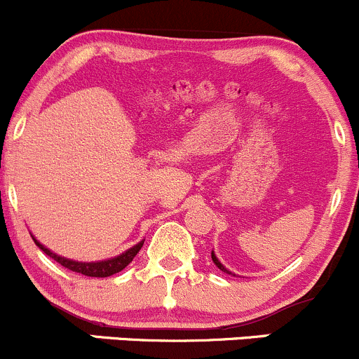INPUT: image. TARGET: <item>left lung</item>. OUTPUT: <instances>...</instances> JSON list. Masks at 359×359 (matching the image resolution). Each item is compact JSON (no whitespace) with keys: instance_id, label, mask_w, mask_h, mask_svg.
Listing matches in <instances>:
<instances>
[{"instance_id":"left-lung-1","label":"left lung","mask_w":359,"mask_h":359,"mask_svg":"<svg viewBox=\"0 0 359 359\" xmlns=\"http://www.w3.org/2000/svg\"><path fill=\"white\" fill-rule=\"evenodd\" d=\"M212 262H214V264H215V265H217V267H219V269H221V271H222V272H226V273H231V276H236V273H233V272H229V271H227V269L224 267V265H222V264H221V262H219V260H217V257H215V253H214V252H212Z\"/></svg>"}]
</instances>
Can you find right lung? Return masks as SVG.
I'll return each instance as SVG.
<instances>
[{"label": "right lung", "mask_w": 359, "mask_h": 359, "mask_svg": "<svg viewBox=\"0 0 359 359\" xmlns=\"http://www.w3.org/2000/svg\"><path fill=\"white\" fill-rule=\"evenodd\" d=\"M32 240H34V243H36L37 246H39L42 252L46 253V255L55 258L57 264L63 265L65 269H70L72 272L83 273V276H87V277H109V276H113V273L121 272L123 269H125L126 265H128L130 262L133 260L135 255H137V253L140 252L142 246H144V240H142L140 243H137V245L132 246V248H130V250H126L125 253H121V255H118V257H114V258H109V260H102V262H75V260H70V258H65V257L56 255V253H53L51 250L46 248L44 245H41V243L37 241L34 236H32Z\"/></svg>", "instance_id": "1"}]
</instances>
